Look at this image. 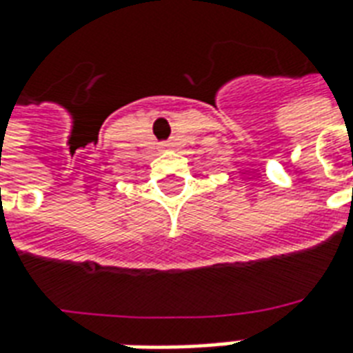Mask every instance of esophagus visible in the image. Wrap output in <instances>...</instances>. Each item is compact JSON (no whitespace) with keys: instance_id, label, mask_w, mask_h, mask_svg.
Segmentation results:
<instances>
[{"instance_id":"34e87169","label":"esophagus","mask_w":353,"mask_h":353,"mask_svg":"<svg viewBox=\"0 0 353 353\" xmlns=\"http://www.w3.org/2000/svg\"><path fill=\"white\" fill-rule=\"evenodd\" d=\"M163 148H170V145H168V143H163Z\"/></svg>"}]
</instances>
